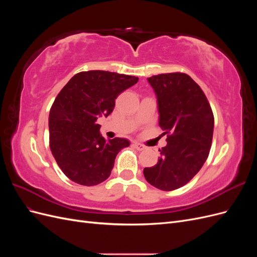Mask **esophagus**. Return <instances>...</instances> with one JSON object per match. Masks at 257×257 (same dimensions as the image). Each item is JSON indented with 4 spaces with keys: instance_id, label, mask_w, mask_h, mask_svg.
<instances>
[{
    "instance_id": "esophagus-1",
    "label": "esophagus",
    "mask_w": 257,
    "mask_h": 257,
    "mask_svg": "<svg viewBox=\"0 0 257 257\" xmlns=\"http://www.w3.org/2000/svg\"><path fill=\"white\" fill-rule=\"evenodd\" d=\"M133 146H134L135 149H137V150H139V151H142V150L146 149V147H145L144 145H142V144H139V143H134Z\"/></svg>"
}]
</instances>
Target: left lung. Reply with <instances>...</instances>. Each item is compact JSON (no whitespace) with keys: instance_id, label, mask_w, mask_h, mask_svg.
I'll return each instance as SVG.
<instances>
[{"instance_id":"8db88e82","label":"left lung","mask_w":257,"mask_h":257,"mask_svg":"<svg viewBox=\"0 0 257 257\" xmlns=\"http://www.w3.org/2000/svg\"><path fill=\"white\" fill-rule=\"evenodd\" d=\"M158 102L159 124L167 134L157 164L144 175L151 185L173 191L185 185L206 162L212 143L214 119L199 85L183 73L148 78Z\"/></svg>"}]
</instances>
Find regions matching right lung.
I'll use <instances>...</instances> for the list:
<instances>
[{
	"instance_id": "obj_1",
	"label": "right lung",
	"mask_w": 257,
	"mask_h": 257,
	"mask_svg": "<svg viewBox=\"0 0 257 257\" xmlns=\"http://www.w3.org/2000/svg\"><path fill=\"white\" fill-rule=\"evenodd\" d=\"M137 81L135 76L89 71L76 74L60 91L49 112L50 150L72 181L92 186L110 176L116 154L130 142L106 141L96 121L109 115L116 96Z\"/></svg>"
}]
</instances>
